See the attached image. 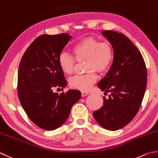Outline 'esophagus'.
<instances>
[{
    "mask_svg": "<svg viewBox=\"0 0 158 158\" xmlns=\"http://www.w3.org/2000/svg\"><path fill=\"white\" fill-rule=\"evenodd\" d=\"M81 94H82V97H85L86 96H87V95H89V92L87 91H81Z\"/></svg>",
    "mask_w": 158,
    "mask_h": 158,
    "instance_id": "34e87169",
    "label": "esophagus"
}]
</instances>
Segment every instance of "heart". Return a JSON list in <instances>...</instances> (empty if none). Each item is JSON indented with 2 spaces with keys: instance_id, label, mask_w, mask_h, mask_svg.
<instances>
[{
  "instance_id": "b5f03b06",
  "label": "heart",
  "mask_w": 158,
  "mask_h": 158,
  "mask_svg": "<svg viewBox=\"0 0 158 158\" xmlns=\"http://www.w3.org/2000/svg\"><path fill=\"white\" fill-rule=\"evenodd\" d=\"M74 57L65 52L58 57V65L62 72L67 75L73 73L77 62L85 60V68L87 73L76 76L69 80L71 87L86 91L91 87L97 80L98 73L109 69L114 58V49L109 41H102L94 36H87L77 41L71 49Z\"/></svg>"
}]
</instances>
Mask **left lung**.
<instances>
[{
  "label": "left lung",
  "mask_w": 158,
  "mask_h": 158,
  "mask_svg": "<svg viewBox=\"0 0 158 158\" xmlns=\"http://www.w3.org/2000/svg\"><path fill=\"white\" fill-rule=\"evenodd\" d=\"M112 44L114 58L108 73L98 82L105 94L103 106L94 112L98 124L109 131L125 127L139 111L147 88V71L143 57L133 43L120 33L103 31Z\"/></svg>",
  "instance_id": "left-lung-1"
}]
</instances>
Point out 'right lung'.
<instances>
[{"label":"right lung","mask_w":158,"mask_h":158,"mask_svg":"<svg viewBox=\"0 0 158 158\" xmlns=\"http://www.w3.org/2000/svg\"><path fill=\"white\" fill-rule=\"evenodd\" d=\"M71 38L67 34L41 35L28 47L20 62L17 89L20 104L33 123L44 130L62 125L81 97L78 90L53 92L56 87L67 86L58 60Z\"/></svg>","instance_id":"obj_1"}]
</instances>
